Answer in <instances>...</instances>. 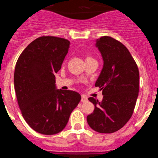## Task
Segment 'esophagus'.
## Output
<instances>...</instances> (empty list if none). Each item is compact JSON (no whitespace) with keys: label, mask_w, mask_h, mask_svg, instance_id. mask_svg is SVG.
<instances>
[{"label":"esophagus","mask_w":158,"mask_h":158,"mask_svg":"<svg viewBox=\"0 0 158 158\" xmlns=\"http://www.w3.org/2000/svg\"><path fill=\"white\" fill-rule=\"evenodd\" d=\"M81 101L82 102V103H85V102L88 101V98L86 97L85 96H84V95H82L81 96Z\"/></svg>","instance_id":"34e87169"}]
</instances>
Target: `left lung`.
Segmentation results:
<instances>
[{
  "instance_id": "8db88e82",
  "label": "left lung",
  "mask_w": 158,
  "mask_h": 158,
  "mask_svg": "<svg viewBox=\"0 0 158 158\" xmlns=\"http://www.w3.org/2000/svg\"><path fill=\"white\" fill-rule=\"evenodd\" d=\"M104 61L95 86L102 91L103 100H89L95 106L87 116L89 127L96 132H115L129 121L133 114L139 91V71L125 46L109 36L96 41Z\"/></svg>"
}]
</instances>
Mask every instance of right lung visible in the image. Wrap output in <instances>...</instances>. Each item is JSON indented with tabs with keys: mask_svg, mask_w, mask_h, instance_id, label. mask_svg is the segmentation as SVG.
Here are the masks:
<instances>
[{
	"mask_svg": "<svg viewBox=\"0 0 158 158\" xmlns=\"http://www.w3.org/2000/svg\"><path fill=\"white\" fill-rule=\"evenodd\" d=\"M69 41L54 36H42L19 55L14 73V88L23 118L36 132L55 135L62 131L81 95L57 89L54 74L60 70Z\"/></svg>",
	"mask_w": 158,
	"mask_h": 158,
	"instance_id": "obj_1",
	"label": "right lung"
}]
</instances>
